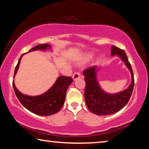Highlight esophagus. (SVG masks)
<instances>
[{"mask_svg": "<svg viewBox=\"0 0 149 149\" xmlns=\"http://www.w3.org/2000/svg\"><path fill=\"white\" fill-rule=\"evenodd\" d=\"M81 77V75L80 73L79 72H75L72 75V78L74 81L76 80L77 79H79V78H80Z\"/></svg>", "mask_w": 149, "mask_h": 149, "instance_id": "esophagus-1", "label": "esophagus"}]
</instances>
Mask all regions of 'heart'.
<instances>
[{
	"label": "heart",
	"mask_w": 149,
	"mask_h": 149,
	"mask_svg": "<svg viewBox=\"0 0 149 149\" xmlns=\"http://www.w3.org/2000/svg\"><path fill=\"white\" fill-rule=\"evenodd\" d=\"M93 56L92 54H85L84 55V56L82 57L81 58V62H85V61H87V60H90L91 58Z\"/></svg>",
	"instance_id": "1"
}]
</instances>
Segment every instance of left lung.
I'll use <instances>...</instances> for the list:
<instances>
[{"label": "left lung", "instance_id": "obj_1", "mask_svg": "<svg viewBox=\"0 0 149 149\" xmlns=\"http://www.w3.org/2000/svg\"><path fill=\"white\" fill-rule=\"evenodd\" d=\"M111 55H117L125 63L132 74V82L130 86L123 91L111 94L104 91L100 86L97 80L99 67H91L83 72L86 84L85 100L87 107L91 112L99 116L112 114L122 109L129 101L134 87L133 70L124 50L112 46L111 48Z\"/></svg>", "mask_w": 149, "mask_h": 149}]
</instances>
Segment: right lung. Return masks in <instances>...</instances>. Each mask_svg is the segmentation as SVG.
<instances>
[{
  "label": "right lung",
  "instance_id": "1",
  "mask_svg": "<svg viewBox=\"0 0 149 149\" xmlns=\"http://www.w3.org/2000/svg\"><path fill=\"white\" fill-rule=\"evenodd\" d=\"M51 46L49 44H41L32 48L27 52L35 50L44 51L48 49H51ZM25 54H22L19 58L15 68L14 77L19 68L22 58ZM72 81L73 79L71 77L59 76L54 85L49 90L43 94L37 96H29L22 93L15 86L14 80L12 82V85L15 94L19 101L26 109L37 115L50 116L56 114L63 107L67 89Z\"/></svg>",
  "mask_w": 149,
  "mask_h": 149
}]
</instances>
